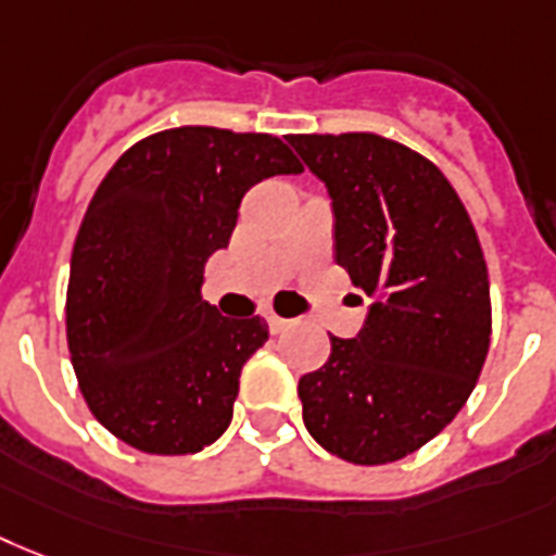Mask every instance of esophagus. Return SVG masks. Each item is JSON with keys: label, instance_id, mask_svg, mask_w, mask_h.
<instances>
[{"label": "esophagus", "instance_id": "obj_1", "mask_svg": "<svg viewBox=\"0 0 556 556\" xmlns=\"http://www.w3.org/2000/svg\"><path fill=\"white\" fill-rule=\"evenodd\" d=\"M268 328H270V333H282L291 328V319H282V317H277V314H268Z\"/></svg>", "mask_w": 556, "mask_h": 556}]
</instances>
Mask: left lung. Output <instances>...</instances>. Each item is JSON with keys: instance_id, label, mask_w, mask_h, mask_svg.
Here are the masks:
<instances>
[{"instance_id": "8db88e82", "label": "left lung", "mask_w": 556, "mask_h": 556, "mask_svg": "<svg viewBox=\"0 0 556 556\" xmlns=\"http://www.w3.org/2000/svg\"><path fill=\"white\" fill-rule=\"evenodd\" d=\"M333 207V260L371 296L354 340L300 380L308 434L356 466L434 440L471 396L491 342L489 268L457 191L377 134H291ZM363 302V300H359Z\"/></svg>"}]
</instances>
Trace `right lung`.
Listing matches in <instances>:
<instances>
[{
	"mask_svg": "<svg viewBox=\"0 0 556 556\" xmlns=\"http://www.w3.org/2000/svg\"><path fill=\"white\" fill-rule=\"evenodd\" d=\"M277 174H302L279 137L185 125L139 139L99 182L71 256L67 349L90 414L130 448L197 454L231 426L268 325L207 305L202 270L248 188Z\"/></svg>",
	"mask_w": 556,
	"mask_h": 556,
	"instance_id": "1",
	"label": "right lung"
}]
</instances>
